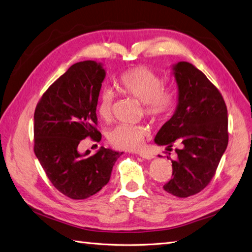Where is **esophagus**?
<instances>
[{
  "instance_id": "obj_1",
  "label": "esophagus",
  "mask_w": 252,
  "mask_h": 252,
  "mask_svg": "<svg viewBox=\"0 0 252 252\" xmlns=\"http://www.w3.org/2000/svg\"><path fill=\"white\" fill-rule=\"evenodd\" d=\"M139 156L142 157V158H145V159H152V158H154V155L150 154V153H146V152H140V153H139Z\"/></svg>"
}]
</instances>
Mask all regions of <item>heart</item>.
Instances as JSON below:
<instances>
[{
    "label": "heart",
    "instance_id": "b5f03b06",
    "mask_svg": "<svg viewBox=\"0 0 252 252\" xmlns=\"http://www.w3.org/2000/svg\"><path fill=\"white\" fill-rule=\"evenodd\" d=\"M114 87L122 95L136 98L142 102L144 114L154 122H163L173 113L176 95L173 90L162 88V79L146 66H136L123 71L115 79ZM114 96L103 90L98 98L97 112L102 120L109 121L113 113ZM150 131L143 125L120 124L107 133L108 142L115 149L133 151L142 146Z\"/></svg>",
    "mask_w": 252,
    "mask_h": 252
}]
</instances>
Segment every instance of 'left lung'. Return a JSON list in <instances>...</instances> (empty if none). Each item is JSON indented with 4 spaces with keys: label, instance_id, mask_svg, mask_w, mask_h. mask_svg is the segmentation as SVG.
Returning <instances> with one entry per match:
<instances>
[{
    "label": "left lung",
    "instance_id": "1",
    "mask_svg": "<svg viewBox=\"0 0 252 252\" xmlns=\"http://www.w3.org/2000/svg\"><path fill=\"white\" fill-rule=\"evenodd\" d=\"M173 69L179 105L157 132L155 142L168 145L169 152L179 146L176 160H172V179L163 189L187 198L203 190L216 173L229 142L228 110L219 90L192 64L180 62Z\"/></svg>",
    "mask_w": 252,
    "mask_h": 252
}]
</instances>
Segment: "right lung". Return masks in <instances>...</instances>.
Returning a JSON list of instances; mask_svg holds the SVG:
<instances>
[{
	"label": "right lung",
	"mask_w": 252,
	"mask_h": 252,
	"mask_svg": "<svg viewBox=\"0 0 252 252\" xmlns=\"http://www.w3.org/2000/svg\"><path fill=\"white\" fill-rule=\"evenodd\" d=\"M105 69L94 61L73 64L42 94L34 113V153L49 181L73 200L106 186L123 153L101 149L90 156L78 147L85 138L101 140L96 107Z\"/></svg>",
	"instance_id": "1"
}]
</instances>
